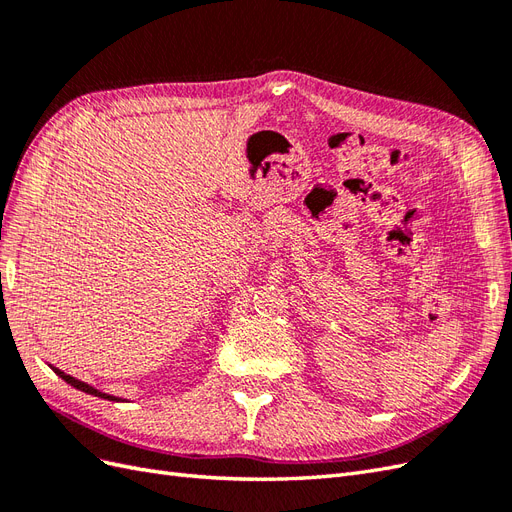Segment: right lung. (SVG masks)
I'll list each match as a JSON object with an SVG mask.
<instances>
[{
  "mask_svg": "<svg viewBox=\"0 0 512 512\" xmlns=\"http://www.w3.org/2000/svg\"><path fill=\"white\" fill-rule=\"evenodd\" d=\"M51 369L55 371V374H57L61 380H66L70 386H74V389H79V391H83V393H87V395H94V397L108 399V401H121V399H119V397H115V395L102 393V391H98V389H96V386H91V384H87V382H83V380H76V378H72L70 374H64V371L57 369V367H53V365H51Z\"/></svg>",
  "mask_w": 512,
  "mask_h": 512,
  "instance_id": "add662e5",
  "label": "right lung"
}]
</instances>
